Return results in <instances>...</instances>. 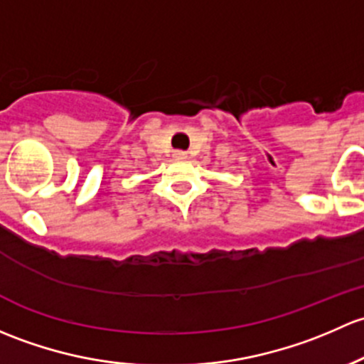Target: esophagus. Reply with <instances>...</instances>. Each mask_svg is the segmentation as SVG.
I'll list each match as a JSON object with an SVG mask.
<instances>
[{
	"label": "esophagus",
	"instance_id": "obj_1",
	"mask_svg": "<svg viewBox=\"0 0 364 364\" xmlns=\"http://www.w3.org/2000/svg\"><path fill=\"white\" fill-rule=\"evenodd\" d=\"M173 156L177 157V159H186V157H187V152H183V151H175V152H173Z\"/></svg>",
	"mask_w": 364,
	"mask_h": 364
}]
</instances>
